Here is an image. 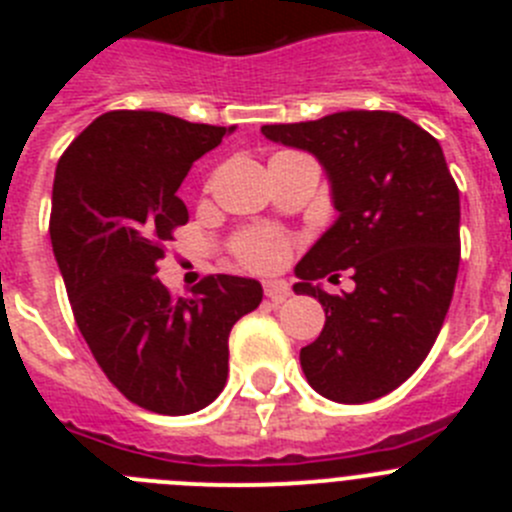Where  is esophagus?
Here are the masks:
<instances>
[{
  "mask_svg": "<svg viewBox=\"0 0 512 512\" xmlns=\"http://www.w3.org/2000/svg\"><path fill=\"white\" fill-rule=\"evenodd\" d=\"M264 295L269 297L271 302H284L292 292H289L287 282H282V279H271V282H264Z\"/></svg>",
  "mask_w": 512,
  "mask_h": 512,
  "instance_id": "34e87169",
  "label": "esophagus"
}]
</instances>
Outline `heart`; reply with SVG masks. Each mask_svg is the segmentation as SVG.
Returning <instances> with one entry per match:
<instances>
[{
	"label": "heart",
	"mask_w": 512,
	"mask_h": 512,
	"mask_svg": "<svg viewBox=\"0 0 512 512\" xmlns=\"http://www.w3.org/2000/svg\"><path fill=\"white\" fill-rule=\"evenodd\" d=\"M230 253L246 269L269 274L287 264L292 243L274 228H246L230 238Z\"/></svg>",
	"instance_id": "1"
}]
</instances>
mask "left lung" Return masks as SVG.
Instances as JSON below:
<instances>
[{"label":"left lung","instance_id":"8db88e82","mask_svg":"<svg viewBox=\"0 0 512 512\" xmlns=\"http://www.w3.org/2000/svg\"><path fill=\"white\" fill-rule=\"evenodd\" d=\"M282 146L323 164L338 220L297 264V295L325 310L320 336L300 351L307 382L333 402H369L423 364L454 297L459 189L441 146L408 117L348 110L264 125ZM348 268L357 289L328 296L314 282Z\"/></svg>","mask_w":512,"mask_h":512}]
</instances>
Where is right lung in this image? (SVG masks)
Wrapping results in <instances>:
<instances>
[{
	"instance_id": "obj_1",
	"label": "right lung",
	"mask_w": 512,
	"mask_h": 512,
	"mask_svg": "<svg viewBox=\"0 0 512 512\" xmlns=\"http://www.w3.org/2000/svg\"><path fill=\"white\" fill-rule=\"evenodd\" d=\"M233 130L104 112L56 166L51 243L76 325L107 379L151 413H197L223 392L230 328L264 297L256 279L230 274L171 297L156 277L166 243L189 220L176 189Z\"/></svg>"
}]
</instances>
